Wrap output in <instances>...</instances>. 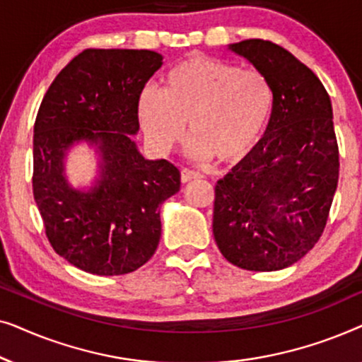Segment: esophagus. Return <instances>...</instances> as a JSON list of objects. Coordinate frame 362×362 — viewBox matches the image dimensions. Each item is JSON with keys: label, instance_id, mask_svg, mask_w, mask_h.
I'll return each mask as SVG.
<instances>
[{"label": "esophagus", "instance_id": "esophagus-1", "mask_svg": "<svg viewBox=\"0 0 362 362\" xmlns=\"http://www.w3.org/2000/svg\"><path fill=\"white\" fill-rule=\"evenodd\" d=\"M199 177H202L201 173L192 171V170H187V168H185V170L181 171V181H182V182H189V181H192V180H199Z\"/></svg>", "mask_w": 362, "mask_h": 362}]
</instances>
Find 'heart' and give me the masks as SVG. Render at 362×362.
<instances>
[{
  "instance_id": "obj_1",
  "label": "heart",
  "mask_w": 362,
  "mask_h": 362,
  "mask_svg": "<svg viewBox=\"0 0 362 362\" xmlns=\"http://www.w3.org/2000/svg\"><path fill=\"white\" fill-rule=\"evenodd\" d=\"M274 102V87L262 72L192 54L166 72L161 92H141L138 120L156 151L180 141L187 123L192 155L235 163L259 145Z\"/></svg>"
}]
</instances>
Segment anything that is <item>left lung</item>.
<instances>
[{"instance_id": "left-lung-1", "label": "left lung", "mask_w": 362, "mask_h": 362, "mask_svg": "<svg viewBox=\"0 0 362 362\" xmlns=\"http://www.w3.org/2000/svg\"><path fill=\"white\" fill-rule=\"evenodd\" d=\"M274 87V112L255 146L217 181L212 232L244 270L290 267L323 234L338 186L339 151L328 92L313 71L264 39L229 44Z\"/></svg>"}]
</instances>
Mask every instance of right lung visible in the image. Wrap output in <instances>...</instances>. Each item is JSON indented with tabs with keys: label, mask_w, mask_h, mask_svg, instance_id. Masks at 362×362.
Instances as JSON below:
<instances>
[{
	"label": "right lung",
	"mask_w": 362,
	"mask_h": 362,
	"mask_svg": "<svg viewBox=\"0 0 362 362\" xmlns=\"http://www.w3.org/2000/svg\"><path fill=\"white\" fill-rule=\"evenodd\" d=\"M163 56L146 49H86L57 74L39 107L33 140V192L52 249L93 275L145 265L161 237L160 206L181 186L180 170L146 160L132 135L138 98ZM87 142L99 176L76 190L65 176L70 148Z\"/></svg>",
	"instance_id": "obj_1"
}]
</instances>
